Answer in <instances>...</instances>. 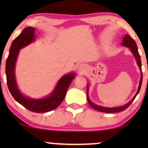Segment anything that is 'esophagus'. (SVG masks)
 <instances>
[{"mask_svg": "<svg viewBox=\"0 0 148 148\" xmlns=\"http://www.w3.org/2000/svg\"><path fill=\"white\" fill-rule=\"evenodd\" d=\"M86 66L84 64H82L79 66V71L80 72H84L85 71H86Z\"/></svg>", "mask_w": 148, "mask_h": 148, "instance_id": "1", "label": "esophagus"}]
</instances>
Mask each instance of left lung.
<instances>
[{"mask_svg": "<svg viewBox=\"0 0 148 148\" xmlns=\"http://www.w3.org/2000/svg\"><path fill=\"white\" fill-rule=\"evenodd\" d=\"M122 44L123 46H127V47H129V48H130L131 50L133 52V54H134L135 57V58H136L137 64H138L139 66V69H140L141 75V79H140V82H139L138 90H137L136 94L135 95V96L133 97V98L132 99V100H131L129 103H127V104L124 105V106H122L120 107H116V108H106V107L98 106V105L94 104V103H92V102H91V101L90 100V99H89L88 94V88H87V98H88V101L89 104H90V106H92L93 108H94L95 110H96L98 111H100V112H106V113H115V112H121V111L125 110V109H127V108H128V107L131 105V103L133 102V100H135V97H136L137 95L138 94L139 90H140V89H141V84H142L143 74H142V70H141V62L140 55H139V54L137 44H136V43H135V42L134 41V40H133V38H131L129 35H126L125 36Z\"/></svg>", "mask_w": 148, "mask_h": 148, "instance_id": "8db88e82", "label": "left lung"}]
</instances>
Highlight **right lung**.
<instances>
[{"instance_id":"right-lung-1","label":"right lung","mask_w":148,"mask_h":148,"mask_svg":"<svg viewBox=\"0 0 148 148\" xmlns=\"http://www.w3.org/2000/svg\"><path fill=\"white\" fill-rule=\"evenodd\" d=\"M35 29L26 27L18 36L10 48L9 54L6 61V76L9 92L14 99L27 110L34 112H47L57 108L63 101L66 91L75 77L74 73L66 75L58 81L54 92L50 96L40 100H34L23 96L19 92L16 84L15 65L18 53L21 48L31 43L35 39Z\"/></svg>"}]
</instances>
